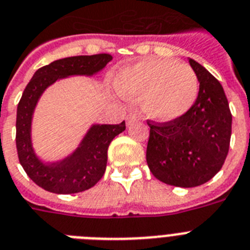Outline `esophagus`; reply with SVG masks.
<instances>
[{
  "mask_svg": "<svg viewBox=\"0 0 250 250\" xmlns=\"http://www.w3.org/2000/svg\"><path fill=\"white\" fill-rule=\"evenodd\" d=\"M127 125H133V123H136V122L140 121V115L137 114V113H129L128 115H127Z\"/></svg>",
  "mask_w": 250,
  "mask_h": 250,
  "instance_id": "obj_1",
  "label": "esophagus"
}]
</instances>
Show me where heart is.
<instances>
[{"label":"heart","mask_w":250,"mask_h":250,"mask_svg":"<svg viewBox=\"0 0 250 250\" xmlns=\"http://www.w3.org/2000/svg\"><path fill=\"white\" fill-rule=\"evenodd\" d=\"M113 85L125 99H141L148 118L169 123L182 118L194 105L200 83L196 72L173 60L145 58L115 73Z\"/></svg>","instance_id":"obj_1"}]
</instances>
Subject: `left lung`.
<instances>
[{
	"label": "left lung",
	"instance_id": "1",
	"mask_svg": "<svg viewBox=\"0 0 250 250\" xmlns=\"http://www.w3.org/2000/svg\"><path fill=\"white\" fill-rule=\"evenodd\" d=\"M200 83L194 105L182 118L150 123L146 161L154 177L169 186L192 188L212 179L224 165L231 137V113L221 83L192 58Z\"/></svg>",
	"mask_w": 250,
	"mask_h": 250
}]
</instances>
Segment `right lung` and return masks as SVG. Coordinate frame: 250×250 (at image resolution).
<instances>
[{
    "label": "right lung",
    "mask_w": 250,
    "mask_h": 250,
    "mask_svg": "<svg viewBox=\"0 0 250 250\" xmlns=\"http://www.w3.org/2000/svg\"><path fill=\"white\" fill-rule=\"evenodd\" d=\"M112 58L110 54L103 53L54 61L39 68L25 87L16 114V148L25 173L43 189L57 194L83 192L95 186L105 173L109 145L125 131V122L121 125H93L68 156L53 163L43 161L35 152L31 125L38 102L50 85L71 76L98 75Z\"/></svg>",
    "instance_id": "right-lung-1"
}]
</instances>
